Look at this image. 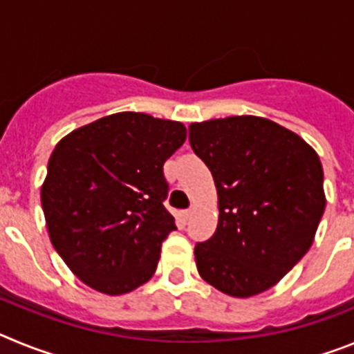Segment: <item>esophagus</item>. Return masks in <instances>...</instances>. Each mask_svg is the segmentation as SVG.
<instances>
[{
    "label": "esophagus",
    "instance_id": "34e87169",
    "mask_svg": "<svg viewBox=\"0 0 354 354\" xmlns=\"http://www.w3.org/2000/svg\"><path fill=\"white\" fill-rule=\"evenodd\" d=\"M192 214H193V209H184V211L180 212V216H183L184 221L189 220V218H192Z\"/></svg>",
    "mask_w": 354,
    "mask_h": 354
}]
</instances>
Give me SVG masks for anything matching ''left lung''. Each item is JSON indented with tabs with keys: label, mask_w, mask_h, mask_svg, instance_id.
<instances>
[{
	"label": "left lung",
	"mask_w": 354,
	"mask_h": 354,
	"mask_svg": "<svg viewBox=\"0 0 354 354\" xmlns=\"http://www.w3.org/2000/svg\"><path fill=\"white\" fill-rule=\"evenodd\" d=\"M189 143L220 209L214 236L195 246L200 277L234 298L271 289L308 252L326 207L317 152L253 115L195 122Z\"/></svg>",
	"instance_id": "left-lung-1"
}]
</instances>
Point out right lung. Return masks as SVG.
<instances>
[{"instance_id":"1","label":"right lung","mask_w":354,"mask_h":354,"mask_svg":"<svg viewBox=\"0 0 354 354\" xmlns=\"http://www.w3.org/2000/svg\"><path fill=\"white\" fill-rule=\"evenodd\" d=\"M186 142L180 122L122 111L58 142L40 189L49 239L68 270L109 296L156 273L175 230L162 165Z\"/></svg>"}]
</instances>
